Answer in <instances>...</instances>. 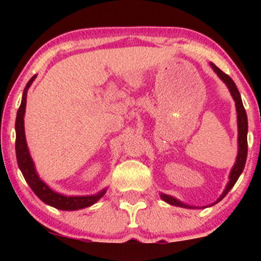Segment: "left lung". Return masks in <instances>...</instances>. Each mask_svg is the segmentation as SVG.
Segmentation results:
<instances>
[{
	"mask_svg": "<svg viewBox=\"0 0 261 261\" xmlns=\"http://www.w3.org/2000/svg\"><path fill=\"white\" fill-rule=\"evenodd\" d=\"M210 66L214 70L217 76L220 77V80L223 82L224 84L227 85L228 90H229L231 97H233L234 102H235V108H237V114H238V155H237V160H235L234 166L231 167L230 173H229V180L226 185V189H224L222 195L217 198L216 202H214L213 204H209L206 206H212L216 203H219L221 199H223L224 196H226L228 192L230 191V189L234 187V184L237 183V180L240 177V174L244 171L245 164H246V159H247V132H248V121H247V114H246V110L244 108V105H242V99L240 96V92H239L237 85L233 82V80L221 71L219 67H217L215 64L210 63ZM160 198L163 201H165L166 203H169L171 205H176V206H180V208H187V209H196L198 206H194V205H189L185 204L184 202L179 201V199L174 198L173 196L163 194L160 192ZM206 206H203V208H206ZM199 209V208H198Z\"/></svg>",
	"mask_w": 261,
	"mask_h": 261,
	"instance_id": "8db88e82",
	"label": "left lung"
}]
</instances>
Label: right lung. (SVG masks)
<instances>
[{"mask_svg":"<svg viewBox=\"0 0 261 261\" xmlns=\"http://www.w3.org/2000/svg\"><path fill=\"white\" fill-rule=\"evenodd\" d=\"M37 74L28 81V83L23 89L22 99H21L20 108L16 114L15 121V132H16V140H15V151L17 165H19L21 172H22L24 179L27 184L30 185L32 190L42 202L47 205H51L53 208L59 210H78L88 208L92 204H95L99 198L103 197L106 194L107 188L103 189L97 194L94 195H85V196H66L59 192H56L45 183L44 180L39 177V174L35 170V165L33 159H32L30 149H28L26 135H24V113H26V101H27V91L33 83Z\"/></svg>","mask_w":261,"mask_h":261,"instance_id":"obj_1","label":"right lung"}]
</instances>
